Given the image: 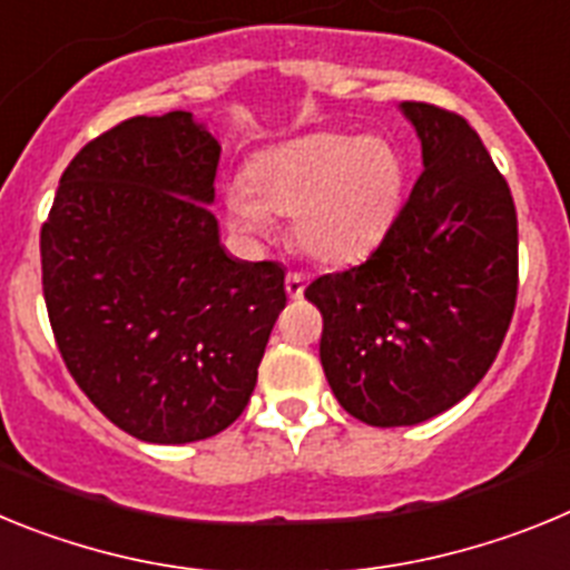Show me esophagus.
<instances>
[{"instance_id": "1", "label": "esophagus", "mask_w": 570, "mask_h": 570, "mask_svg": "<svg viewBox=\"0 0 570 570\" xmlns=\"http://www.w3.org/2000/svg\"><path fill=\"white\" fill-rule=\"evenodd\" d=\"M285 291H288L291 299H299L302 291H305V274H299V271H291V274L285 276Z\"/></svg>"}]
</instances>
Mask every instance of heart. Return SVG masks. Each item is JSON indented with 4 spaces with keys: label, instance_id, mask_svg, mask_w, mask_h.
Segmentation results:
<instances>
[{
    "label": "heart",
    "instance_id": "1",
    "mask_svg": "<svg viewBox=\"0 0 570 570\" xmlns=\"http://www.w3.org/2000/svg\"><path fill=\"white\" fill-rule=\"evenodd\" d=\"M405 165L385 139L305 134L271 145L223 196L225 219L245 239H265L271 216L291 214L299 250L325 265L360 259L394 223Z\"/></svg>",
    "mask_w": 570,
    "mask_h": 570
}]
</instances>
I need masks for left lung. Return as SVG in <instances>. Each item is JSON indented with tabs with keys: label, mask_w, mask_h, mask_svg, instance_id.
Wrapping results in <instances>:
<instances>
[{
	"label": "left lung",
	"mask_w": 570,
	"mask_h": 570,
	"mask_svg": "<svg viewBox=\"0 0 570 570\" xmlns=\"http://www.w3.org/2000/svg\"><path fill=\"white\" fill-rule=\"evenodd\" d=\"M425 170L380 248L305 288L322 314L320 360L347 414L416 425L488 374L517 305V208L476 130L402 102Z\"/></svg>",
	"instance_id": "obj_1"
}]
</instances>
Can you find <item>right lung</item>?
Here are the masks:
<instances>
[{
    "label": "right lung",
    "mask_w": 570,
    "mask_h": 570,
    "mask_svg": "<svg viewBox=\"0 0 570 570\" xmlns=\"http://www.w3.org/2000/svg\"><path fill=\"white\" fill-rule=\"evenodd\" d=\"M219 150L188 110L125 119L70 159L39 236L70 376L142 442L225 431L288 302L279 262L219 245L208 208Z\"/></svg>",
    "instance_id": "obj_1"
}]
</instances>
